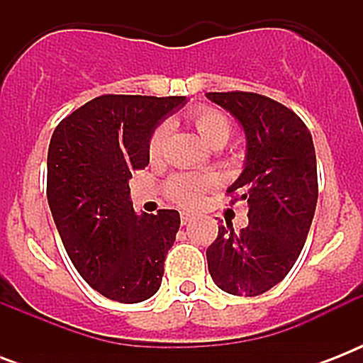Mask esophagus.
Listing matches in <instances>:
<instances>
[{
	"instance_id": "34e87169",
	"label": "esophagus",
	"mask_w": 363,
	"mask_h": 363,
	"mask_svg": "<svg viewBox=\"0 0 363 363\" xmlns=\"http://www.w3.org/2000/svg\"><path fill=\"white\" fill-rule=\"evenodd\" d=\"M194 215H190V213H181V222L182 224H188V222L192 220Z\"/></svg>"
}]
</instances>
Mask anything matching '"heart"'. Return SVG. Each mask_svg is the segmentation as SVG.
<instances>
[{
    "mask_svg": "<svg viewBox=\"0 0 363 363\" xmlns=\"http://www.w3.org/2000/svg\"><path fill=\"white\" fill-rule=\"evenodd\" d=\"M188 121L196 128L201 141L211 148H222L232 135V122L224 113L218 109L199 105L194 107L188 113ZM165 137H167V125L162 124L152 131L148 139V156L152 160H158L164 150ZM216 184V179L213 175H203V173H177L169 177L165 182V192L175 203L182 207H196L201 201L203 194Z\"/></svg>",
    "mask_w": 363,
    "mask_h": 363,
    "instance_id": "heart-1",
    "label": "heart"
}]
</instances>
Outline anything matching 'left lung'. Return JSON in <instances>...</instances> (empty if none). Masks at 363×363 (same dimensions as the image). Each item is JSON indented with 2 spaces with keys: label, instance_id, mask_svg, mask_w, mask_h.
Instances as JSON below:
<instances>
[{
  "label": "left lung",
  "instance_id": "8db88e82",
  "mask_svg": "<svg viewBox=\"0 0 363 363\" xmlns=\"http://www.w3.org/2000/svg\"><path fill=\"white\" fill-rule=\"evenodd\" d=\"M213 104L241 124L247 154L228 194L248 205L241 233L218 226L207 248L213 281L233 296L267 292L292 269L309 233L318 199L316 156L307 125L275 99L252 92H209Z\"/></svg>",
  "mask_w": 363,
  "mask_h": 363
}]
</instances>
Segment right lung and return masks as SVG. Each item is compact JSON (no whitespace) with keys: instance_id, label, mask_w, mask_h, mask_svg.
I'll use <instances>...</instances> for the list:
<instances>
[{"instance_id":"obj_1","label":"right lung","mask_w":363,"mask_h":363,"mask_svg":"<svg viewBox=\"0 0 363 363\" xmlns=\"http://www.w3.org/2000/svg\"><path fill=\"white\" fill-rule=\"evenodd\" d=\"M184 96H99L54 130L47 198L67 256L101 296L139 303L152 298L181 226L173 209L137 215L131 171L148 165V139Z\"/></svg>"}]
</instances>
